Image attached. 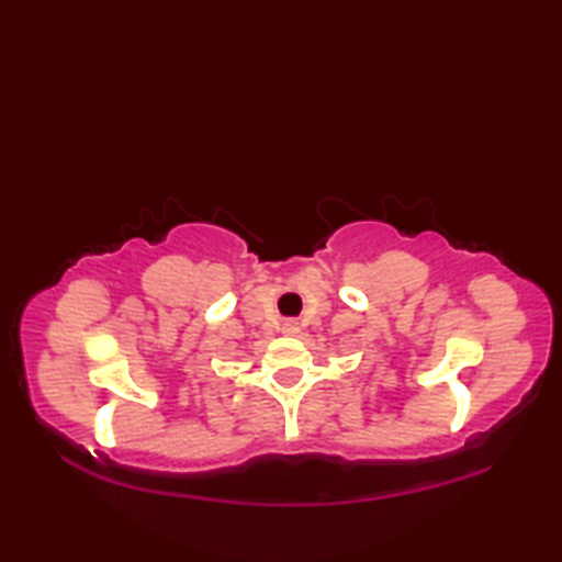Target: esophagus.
I'll return each instance as SVG.
<instances>
[{"label": "esophagus", "instance_id": "esophagus-1", "mask_svg": "<svg viewBox=\"0 0 562 562\" xmlns=\"http://www.w3.org/2000/svg\"><path fill=\"white\" fill-rule=\"evenodd\" d=\"M296 330H300L296 321H288V324H284V333H296Z\"/></svg>", "mask_w": 562, "mask_h": 562}]
</instances>
